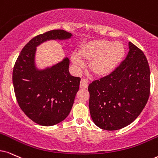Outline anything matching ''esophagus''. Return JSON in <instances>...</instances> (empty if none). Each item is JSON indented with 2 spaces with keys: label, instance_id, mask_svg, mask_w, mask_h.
Returning a JSON list of instances; mask_svg holds the SVG:
<instances>
[{
  "label": "esophagus",
  "instance_id": "esophagus-1",
  "mask_svg": "<svg viewBox=\"0 0 158 158\" xmlns=\"http://www.w3.org/2000/svg\"><path fill=\"white\" fill-rule=\"evenodd\" d=\"M88 87V84H87V79H81L80 81V88L87 89Z\"/></svg>",
  "mask_w": 158,
  "mask_h": 158
}]
</instances>
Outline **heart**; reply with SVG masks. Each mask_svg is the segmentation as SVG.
<instances>
[{
    "label": "heart",
    "mask_w": 158,
    "mask_h": 158,
    "mask_svg": "<svg viewBox=\"0 0 158 158\" xmlns=\"http://www.w3.org/2000/svg\"><path fill=\"white\" fill-rule=\"evenodd\" d=\"M79 55L71 57L73 64L81 66L83 61H91L89 69L98 77H106L112 74L125 58L126 50L120 41L100 39L84 43L79 49Z\"/></svg>",
    "instance_id": "b5f03b06"
}]
</instances>
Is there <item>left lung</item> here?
I'll use <instances>...</instances> for the list:
<instances>
[{
	"label": "left lung",
	"instance_id": "obj_1",
	"mask_svg": "<svg viewBox=\"0 0 158 158\" xmlns=\"http://www.w3.org/2000/svg\"><path fill=\"white\" fill-rule=\"evenodd\" d=\"M125 60L112 74L88 86L89 109L100 128L116 131L127 126L145 107L150 90L147 57L131 42Z\"/></svg>",
	"mask_w": 158,
	"mask_h": 158
}]
</instances>
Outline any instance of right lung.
Returning <instances> with one entry per match:
<instances>
[{
    "label": "right lung",
    "instance_id": "obj_1",
    "mask_svg": "<svg viewBox=\"0 0 158 158\" xmlns=\"http://www.w3.org/2000/svg\"><path fill=\"white\" fill-rule=\"evenodd\" d=\"M73 34L53 30L32 39L22 49L13 70L12 81L17 101L31 120L52 126L69 114L81 79L69 73L70 60L63 57L52 65H36L37 47L48 41H65Z\"/></svg>",
    "mask_w": 158,
    "mask_h": 158
}]
</instances>
